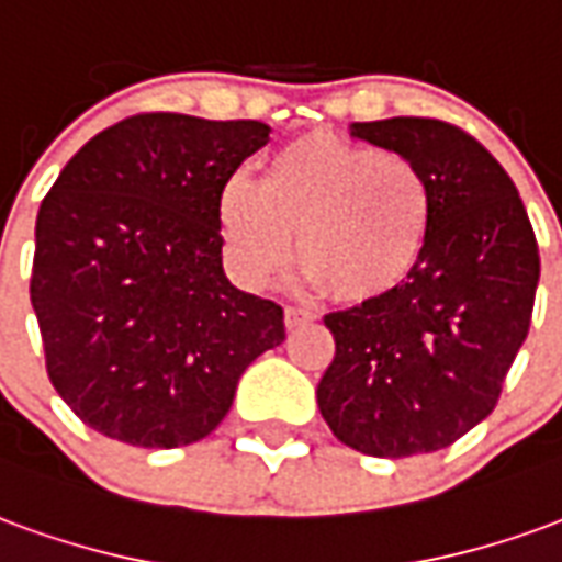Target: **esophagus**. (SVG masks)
Here are the masks:
<instances>
[{
	"mask_svg": "<svg viewBox=\"0 0 562 562\" xmlns=\"http://www.w3.org/2000/svg\"><path fill=\"white\" fill-rule=\"evenodd\" d=\"M313 313L310 310H301V306H285V328L294 330V328H304L313 322Z\"/></svg>",
	"mask_w": 562,
	"mask_h": 562,
	"instance_id": "34e87169",
	"label": "esophagus"
}]
</instances>
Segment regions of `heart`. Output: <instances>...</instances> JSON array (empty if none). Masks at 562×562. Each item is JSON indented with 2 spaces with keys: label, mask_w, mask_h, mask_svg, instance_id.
Returning a JSON list of instances; mask_svg holds the SVG:
<instances>
[{
  "label": "heart",
  "mask_w": 562,
  "mask_h": 562,
  "mask_svg": "<svg viewBox=\"0 0 562 562\" xmlns=\"http://www.w3.org/2000/svg\"><path fill=\"white\" fill-rule=\"evenodd\" d=\"M436 220L427 173L397 149L310 132L270 153L261 183L232 177L216 198L225 256L261 289L294 256L340 304H370L422 265Z\"/></svg>",
  "instance_id": "heart-1"
}]
</instances>
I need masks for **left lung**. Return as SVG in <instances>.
Listing matches in <instances>:
<instances>
[{
	"mask_svg": "<svg viewBox=\"0 0 562 562\" xmlns=\"http://www.w3.org/2000/svg\"><path fill=\"white\" fill-rule=\"evenodd\" d=\"M352 135L427 173L436 220L409 280L325 316L337 352L316 401L355 451L413 458L458 442L494 413L530 334L539 244L512 177L463 128L391 116L355 123Z\"/></svg>",
	"mask_w": 562,
	"mask_h": 562,
	"instance_id": "left-lung-1",
	"label": "left lung"
}]
</instances>
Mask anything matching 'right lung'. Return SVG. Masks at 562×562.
Segmentation results:
<instances>
[{
	"instance_id": "right-lung-1",
	"label": "right lung",
	"mask_w": 562,
	"mask_h": 562,
	"mask_svg": "<svg viewBox=\"0 0 562 562\" xmlns=\"http://www.w3.org/2000/svg\"><path fill=\"white\" fill-rule=\"evenodd\" d=\"M270 140L258 120L135 114L68 159L35 220L30 297L56 394L138 448L213 434L285 340L282 306L222 270L216 198Z\"/></svg>"
}]
</instances>
